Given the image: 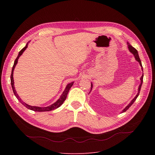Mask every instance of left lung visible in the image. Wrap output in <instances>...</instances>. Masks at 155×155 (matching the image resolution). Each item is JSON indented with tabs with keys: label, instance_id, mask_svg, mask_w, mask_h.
Returning <instances> with one entry per match:
<instances>
[{
	"label": "left lung",
	"instance_id": "8db88e82",
	"mask_svg": "<svg viewBox=\"0 0 155 155\" xmlns=\"http://www.w3.org/2000/svg\"><path fill=\"white\" fill-rule=\"evenodd\" d=\"M128 48H129V51H131L134 55V57H135V58H136V60L140 63V65H141V68H142V70H143V67H142V64H141V60H140V57H139V54H138V53H137V51L136 50V49L134 48V47H133L131 45H128ZM143 75H142V77H141V84L140 85V86H139V88H138V93H137V94L136 95V97H134V98L132 100V101L129 103V104L127 105V106L123 110V112H126L130 107L131 106V105L134 102V101H136V99H137V97H138V95H139V94H140V90H141V85H142V83H143ZM92 84L91 83V90H92Z\"/></svg>",
	"mask_w": 155,
	"mask_h": 155
}]
</instances>
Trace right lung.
I'll list each match as a JSON object with an SVG mask.
<instances>
[{
  "label": "right lung",
  "mask_w": 155,
  "mask_h": 155,
  "mask_svg": "<svg viewBox=\"0 0 155 155\" xmlns=\"http://www.w3.org/2000/svg\"><path fill=\"white\" fill-rule=\"evenodd\" d=\"M28 47V43L26 44V46L23 48L22 50L19 51V54L17 57V58H16L15 60V61H14V65L12 67V72H11V85H12V90H13V92H14V94L15 95V96L16 97V98H17L19 101L20 102L25 106L26 108L30 109V110H34V111H37V112H45V111H50V110H54L57 108H58L61 105L63 104V103L64 102V101H65V99H66L67 97V94L70 91V88L71 87V86L73 85V82H71L70 84H68L66 88H65V90L64 91V92H63L62 95H61L60 98L55 103L53 104L52 105H50V106L48 107H36V106H31V105H28L27 104L23 102L21 99H20V97H19V95H18L17 92H16L15 90V87H14V79H13V71H14V68L15 67L16 64H17L18 63V58H19V56L22 54V53L24 51V50H26V49Z\"/></svg>",
  "instance_id": "add662e5"
}]
</instances>
